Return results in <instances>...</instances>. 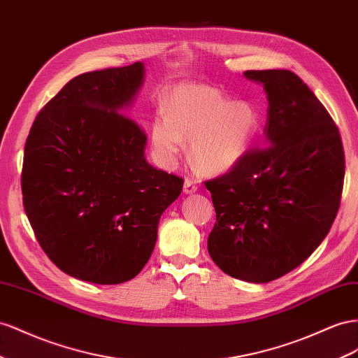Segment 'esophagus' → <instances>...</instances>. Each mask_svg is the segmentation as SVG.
I'll return each instance as SVG.
<instances>
[{
  "mask_svg": "<svg viewBox=\"0 0 358 358\" xmlns=\"http://www.w3.org/2000/svg\"><path fill=\"white\" fill-rule=\"evenodd\" d=\"M196 191H197L196 180L187 178L185 182H183V192H185V194H191V192H196Z\"/></svg>",
  "mask_w": 358,
  "mask_h": 358,
  "instance_id": "esophagus-1",
  "label": "esophagus"
}]
</instances>
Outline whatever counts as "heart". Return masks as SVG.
<instances>
[{"instance_id":"obj_1","label":"heart","mask_w":358,"mask_h":358,"mask_svg":"<svg viewBox=\"0 0 358 358\" xmlns=\"http://www.w3.org/2000/svg\"><path fill=\"white\" fill-rule=\"evenodd\" d=\"M260 127V114L250 101H230L205 85L185 84L173 90L162 114L152 122L153 149L164 162L176 159L183 140L189 155L206 173L226 171L245 157Z\"/></svg>"}]
</instances>
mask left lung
Segmentation results:
<instances>
[{"label":"left lung","mask_w":358,"mask_h":358,"mask_svg":"<svg viewBox=\"0 0 358 358\" xmlns=\"http://www.w3.org/2000/svg\"><path fill=\"white\" fill-rule=\"evenodd\" d=\"M268 96L265 148L206 180L217 223L208 251L251 283L291 273L320 247L341 206L345 153L330 113L291 71H247Z\"/></svg>","instance_id":"left-lung-1"}]
</instances>
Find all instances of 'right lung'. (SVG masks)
<instances>
[{
  "label": "right lung",
  "instance_id": "add662e5",
  "mask_svg": "<svg viewBox=\"0 0 358 358\" xmlns=\"http://www.w3.org/2000/svg\"><path fill=\"white\" fill-rule=\"evenodd\" d=\"M143 63L85 72L38 111L22 164L25 214L63 273L117 285L148 264L183 179L144 158L146 134L123 114Z\"/></svg>",
  "mask_w": 358,
  "mask_h": 358
}]
</instances>
